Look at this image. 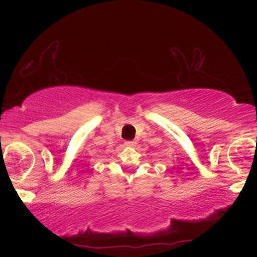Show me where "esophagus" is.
Returning <instances> with one entry per match:
<instances>
[{"label":"esophagus","mask_w":257,"mask_h":257,"mask_svg":"<svg viewBox=\"0 0 257 257\" xmlns=\"http://www.w3.org/2000/svg\"><path fill=\"white\" fill-rule=\"evenodd\" d=\"M124 144L127 145V146H130V147H134V146H136V141H127V142H124Z\"/></svg>","instance_id":"34e87169"}]
</instances>
